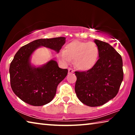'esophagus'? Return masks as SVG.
Masks as SVG:
<instances>
[{
    "instance_id": "1",
    "label": "esophagus",
    "mask_w": 135,
    "mask_h": 135,
    "mask_svg": "<svg viewBox=\"0 0 135 135\" xmlns=\"http://www.w3.org/2000/svg\"><path fill=\"white\" fill-rule=\"evenodd\" d=\"M68 73H74V70H73L71 68H68Z\"/></svg>"
}]
</instances>
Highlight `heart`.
<instances>
[{
  "mask_svg": "<svg viewBox=\"0 0 135 135\" xmlns=\"http://www.w3.org/2000/svg\"><path fill=\"white\" fill-rule=\"evenodd\" d=\"M99 54V47L95 43L76 40L68 43L64 51L59 52L58 58L64 64H68L74 59L76 68L87 71L95 65Z\"/></svg>",
  "mask_w": 135,
  "mask_h": 135,
  "instance_id": "obj_1",
  "label": "heart"
}]
</instances>
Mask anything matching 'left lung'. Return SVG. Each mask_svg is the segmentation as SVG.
I'll return each mask as SVG.
<instances>
[{"instance_id": "1", "label": "left lung", "mask_w": 135, "mask_h": 135, "mask_svg": "<svg viewBox=\"0 0 135 135\" xmlns=\"http://www.w3.org/2000/svg\"><path fill=\"white\" fill-rule=\"evenodd\" d=\"M99 59L87 71H76L75 92L82 103L89 107L102 105L115 97L123 80L122 56L108 43L95 39Z\"/></svg>"}]
</instances>
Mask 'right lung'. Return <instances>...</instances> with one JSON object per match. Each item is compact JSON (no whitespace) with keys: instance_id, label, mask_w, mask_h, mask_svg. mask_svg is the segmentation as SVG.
Returning a JSON list of instances; mask_svg holds the SVG:
<instances>
[{"instance_id":"obj_1","label":"right lung","mask_w":135,"mask_h":135,"mask_svg":"<svg viewBox=\"0 0 135 135\" xmlns=\"http://www.w3.org/2000/svg\"><path fill=\"white\" fill-rule=\"evenodd\" d=\"M65 43L64 37L40 38L22 46L16 53L9 67L11 86L22 101L33 106H42L54 99L57 86L67 76L68 70L59 68L54 59L36 67L31 65V56L41 46L58 53Z\"/></svg>"}]
</instances>
